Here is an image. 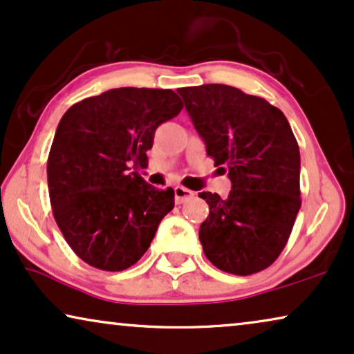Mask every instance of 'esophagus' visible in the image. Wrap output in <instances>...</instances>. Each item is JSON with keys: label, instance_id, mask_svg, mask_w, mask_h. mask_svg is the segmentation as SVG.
Instances as JSON below:
<instances>
[{"label": "esophagus", "instance_id": "obj_1", "mask_svg": "<svg viewBox=\"0 0 354 354\" xmlns=\"http://www.w3.org/2000/svg\"><path fill=\"white\" fill-rule=\"evenodd\" d=\"M174 195H176L177 205H182V203L192 200V198L195 196V193H193L192 190H188V188H185V187L177 185L176 188H174Z\"/></svg>", "mask_w": 354, "mask_h": 354}]
</instances>
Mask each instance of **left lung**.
<instances>
[{"label":"left lung","mask_w":354,"mask_h":354,"mask_svg":"<svg viewBox=\"0 0 354 354\" xmlns=\"http://www.w3.org/2000/svg\"><path fill=\"white\" fill-rule=\"evenodd\" d=\"M214 166L232 190L201 192L209 216L200 225L206 258L224 272L251 275L269 268L287 245L301 206L299 148L282 111L235 86L178 88Z\"/></svg>","instance_id":"left-lung-1"}]
</instances>
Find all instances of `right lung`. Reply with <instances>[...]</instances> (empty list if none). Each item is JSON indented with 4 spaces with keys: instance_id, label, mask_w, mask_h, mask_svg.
<instances>
[{
    "instance_id": "1",
    "label": "right lung",
    "mask_w": 354,
    "mask_h": 354,
    "mask_svg": "<svg viewBox=\"0 0 354 354\" xmlns=\"http://www.w3.org/2000/svg\"><path fill=\"white\" fill-rule=\"evenodd\" d=\"M183 108L172 90L113 88L71 106L48 156V192L56 224L74 253L96 269L119 272L149 248L174 207V190L149 185L154 132Z\"/></svg>"
}]
</instances>
